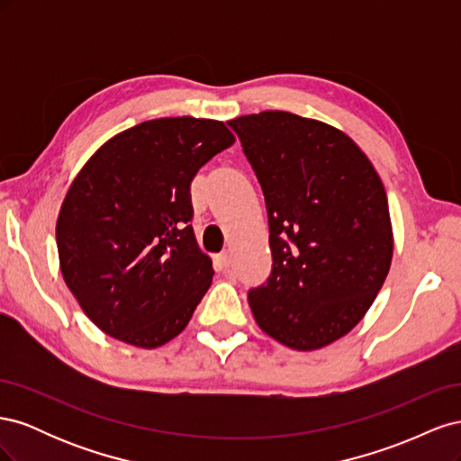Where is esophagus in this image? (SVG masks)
I'll return each instance as SVG.
<instances>
[{
	"label": "esophagus",
	"instance_id": "obj_1",
	"mask_svg": "<svg viewBox=\"0 0 461 461\" xmlns=\"http://www.w3.org/2000/svg\"><path fill=\"white\" fill-rule=\"evenodd\" d=\"M217 261L221 263V267H229V265H230V254L229 252H221L217 256Z\"/></svg>",
	"mask_w": 461,
	"mask_h": 461
}]
</instances>
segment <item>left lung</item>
I'll list each match as a JSON object with an SVG mask.
<instances>
[{"mask_svg":"<svg viewBox=\"0 0 461 461\" xmlns=\"http://www.w3.org/2000/svg\"><path fill=\"white\" fill-rule=\"evenodd\" d=\"M259 180L273 269L248 302L261 330L294 350L350 332L393 261L386 192L350 136L288 111L229 121Z\"/></svg>","mask_w":461,"mask_h":461,"instance_id":"left-lung-1","label":"left lung"}]
</instances>
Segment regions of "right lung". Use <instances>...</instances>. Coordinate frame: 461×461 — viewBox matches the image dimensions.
<instances>
[{"instance_id":"1","label":"right lung","mask_w":461,"mask_h":461,"mask_svg":"<svg viewBox=\"0 0 461 461\" xmlns=\"http://www.w3.org/2000/svg\"><path fill=\"white\" fill-rule=\"evenodd\" d=\"M232 144L221 121H144L105 142L73 180L55 227L61 273L109 337L149 350L188 325L213 278L190 225V183Z\"/></svg>"}]
</instances>
